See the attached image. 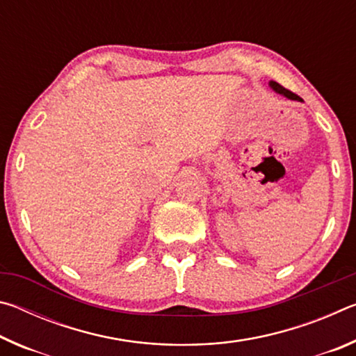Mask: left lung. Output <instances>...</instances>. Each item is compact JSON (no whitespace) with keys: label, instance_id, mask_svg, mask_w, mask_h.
Instances as JSON below:
<instances>
[{"label":"left lung","instance_id":"1","mask_svg":"<svg viewBox=\"0 0 356 356\" xmlns=\"http://www.w3.org/2000/svg\"><path fill=\"white\" fill-rule=\"evenodd\" d=\"M270 88H272L275 92H278V94H281V95H284V97H287V99H291V100H298V102H303V100H301V99L298 97L297 94H293V92L289 91V89L282 88L280 83H276V81H270Z\"/></svg>","mask_w":356,"mask_h":356}]
</instances>
